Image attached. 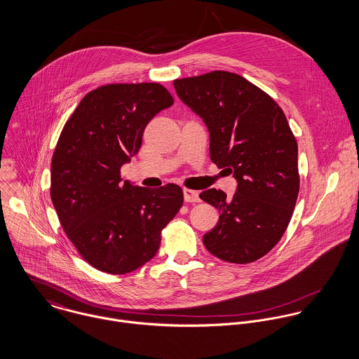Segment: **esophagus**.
<instances>
[{"label": "esophagus", "instance_id": "1", "mask_svg": "<svg viewBox=\"0 0 359 359\" xmlns=\"http://www.w3.org/2000/svg\"><path fill=\"white\" fill-rule=\"evenodd\" d=\"M183 196H184V201H186V203H200L198 193L194 191V190L184 189V190H183Z\"/></svg>", "mask_w": 359, "mask_h": 359}]
</instances>
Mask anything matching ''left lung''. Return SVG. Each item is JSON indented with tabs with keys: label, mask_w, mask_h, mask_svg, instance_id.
<instances>
[{
	"label": "left lung",
	"mask_w": 359,
	"mask_h": 359,
	"mask_svg": "<svg viewBox=\"0 0 359 359\" xmlns=\"http://www.w3.org/2000/svg\"><path fill=\"white\" fill-rule=\"evenodd\" d=\"M173 86L208 128L211 161L237 182L231 198L216 189L200 194L220 214L203 243L226 262H254L279 243L298 197V147L286 116L236 73L215 71Z\"/></svg>",
	"instance_id": "obj_1"
}]
</instances>
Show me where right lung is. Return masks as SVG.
<instances>
[{"mask_svg":"<svg viewBox=\"0 0 359 359\" xmlns=\"http://www.w3.org/2000/svg\"><path fill=\"white\" fill-rule=\"evenodd\" d=\"M173 98L158 83L90 91L65 123L51 162V200L68 238L95 269L125 275L152 259L161 230L183 205L177 184L122 183L148 122Z\"/></svg>","mask_w":359,"mask_h":359,"instance_id":"add662e5","label":"right lung"}]
</instances>
